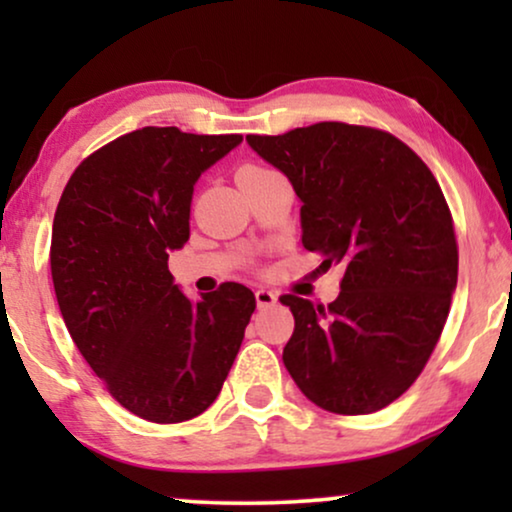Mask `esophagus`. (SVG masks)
<instances>
[{
	"instance_id": "34e87169",
	"label": "esophagus",
	"mask_w": 512,
	"mask_h": 512,
	"mask_svg": "<svg viewBox=\"0 0 512 512\" xmlns=\"http://www.w3.org/2000/svg\"><path fill=\"white\" fill-rule=\"evenodd\" d=\"M255 299H257V306H260V309H267V306L276 304L278 295L267 288H260V290H255Z\"/></svg>"
}]
</instances>
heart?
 <instances>
[{
    "mask_svg": "<svg viewBox=\"0 0 512 512\" xmlns=\"http://www.w3.org/2000/svg\"><path fill=\"white\" fill-rule=\"evenodd\" d=\"M241 170H267V168H262V166H255V163H248V166H243Z\"/></svg>",
    "mask_w": 512,
    "mask_h": 512,
    "instance_id": "1",
    "label": "heart"
}]
</instances>
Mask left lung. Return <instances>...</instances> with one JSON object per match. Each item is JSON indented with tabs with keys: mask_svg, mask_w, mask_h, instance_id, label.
I'll list each match as a JSON object with an SVG mask.
<instances>
[{
	"mask_svg": "<svg viewBox=\"0 0 512 512\" xmlns=\"http://www.w3.org/2000/svg\"><path fill=\"white\" fill-rule=\"evenodd\" d=\"M302 201V243L342 264L332 304L283 295L295 332L283 363L306 398L335 414H372L424 370L445 327L459 245L431 168L395 135L320 121L245 138Z\"/></svg>",
	"mask_w": 512,
	"mask_h": 512,
	"instance_id": "left-lung-1",
	"label": "left lung"
}]
</instances>
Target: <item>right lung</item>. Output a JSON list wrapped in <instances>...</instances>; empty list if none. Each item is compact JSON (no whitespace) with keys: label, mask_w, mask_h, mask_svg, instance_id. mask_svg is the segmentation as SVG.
<instances>
[{"label":"right lung","mask_w":512,"mask_h":512,"mask_svg":"<svg viewBox=\"0 0 512 512\" xmlns=\"http://www.w3.org/2000/svg\"><path fill=\"white\" fill-rule=\"evenodd\" d=\"M241 140L138 128L74 168L53 217L51 276L67 330L109 395L154 424L215 403L255 311L241 283L192 302L168 271V252L189 241L196 180Z\"/></svg>","instance_id":"right-lung-1"}]
</instances>
